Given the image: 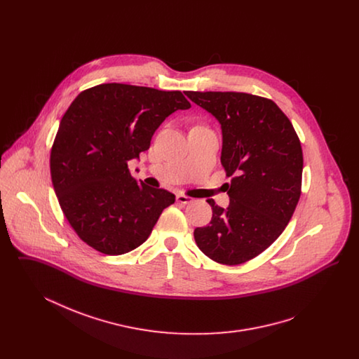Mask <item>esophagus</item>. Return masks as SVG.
Here are the masks:
<instances>
[{
  "mask_svg": "<svg viewBox=\"0 0 359 359\" xmlns=\"http://www.w3.org/2000/svg\"><path fill=\"white\" fill-rule=\"evenodd\" d=\"M176 202L180 203V205H189L192 202V198L186 196V195H177L176 196Z\"/></svg>",
  "mask_w": 359,
  "mask_h": 359,
  "instance_id": "esophagus-1",
  "label": "esophagus"
}]
</instances>
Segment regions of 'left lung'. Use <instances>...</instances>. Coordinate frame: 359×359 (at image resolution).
Returning <instances> with one entry per match:
<instances>
[{
	"mask_svg": "<svg viewBox=\"0 0 359 359\" xmlns=\"http://www.w3.org/2000/svg\"><path fill=\"white\" fill-rule=\"evenodd\" d=\"M221 123V163L230 205L212 199L211 222L196 227L198 248L215 262L239 265L268 249L290 221L302 194L303 151L288 117L271 100L234 91H187Z\"/></svg>",
	"mask_w": 359,
	"mask_h": 359,
	"instance_id": "obj_1",
	"label": "left lung"
}]
</instances>
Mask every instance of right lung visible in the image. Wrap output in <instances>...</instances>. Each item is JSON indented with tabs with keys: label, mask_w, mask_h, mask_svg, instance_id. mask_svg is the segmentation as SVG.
<instances>
[{
	"label": "right lung",
	"mask_w": 359,
	"mask_h": 359,
	"mask_svg": "<svg viewBox=\"0 0 359 359\" xmlns=\"http://www.w3.org/2000/svg\"><path fill=\"white\" fill-rule=\"evenodd\" d=\"M191 107L180 91L104 83L82 91L60 121L51 149L52 184L71 227L109 256L144 243L175 195L137 183L128 163L149 149L156 129Z\"/></svg>",
	"instance_id": "obj_1"
}]
</instances>
